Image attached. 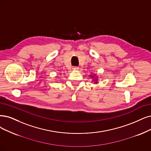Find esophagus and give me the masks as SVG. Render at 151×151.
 <instances>
[{
    "label": "esophagus",
    "instance_id": "obj_1",
    "mask_svg": "<svg viewBox=\"0 0 151 151\" xmlns=\"http://www.w3.org/2000/svg\"><path fill=\"white\" fill-rule=\"evenodd\" d=\"M80 69V68L78 66H75V67H74V68H73V70H78Z\"/></svg>",
    "mask_w": 151,
    "mask_h": 151
}]
</instances>
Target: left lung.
<instances>
[{
	"instance_id": "obj_1",
	"label": "left lung",
	"mask_w": 151,
	"mask_h": 151,
	"mask_svg": "<svg viewBox=\"0 0 151 151\" xmlns=\"http://www.w3.org/2000/svg\"><path fill=\"white\" fill-rule=\"evenodd\" d=\"M91 76V78H92V76ZM98 83V82H97V81H96V83Z\"/></svg>"
}]
</instances>
